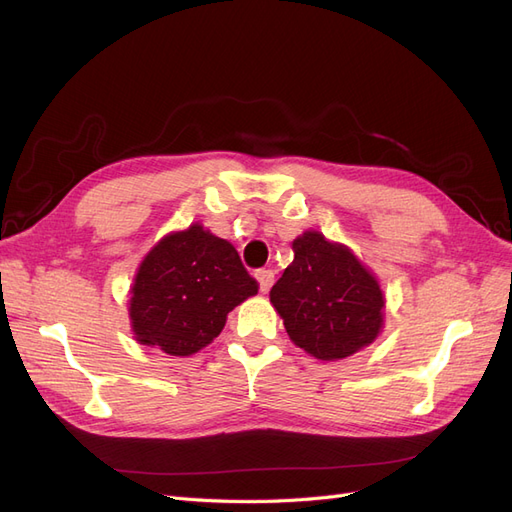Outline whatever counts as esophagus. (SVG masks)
Listing matches in <instances>:
<instances>
[{
    "label": "esophagus",
    "mask_w": 512,
    "mask_h": 512,
    "mask_svg": "<svg viewBox=\"0 0 512 512\" xmlns=\"http://www.w3.org/2000/svg\"><path fill=\"white\" fill-rule=\"evenodd\" d=\"M273 271L269 269H260L256 271V280H258V286H260V292H269L271 286H273Z\"/></svg>",
    "instance_id": "obj_1"
}]
</instances>
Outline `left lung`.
<instances>
[{
    "instance_id": "1",
    "label": "left lung",
    "mask_w": 512,
    "mask_h": 512,
    "mask_svg": "<svg viewBox=\"0 0 512 512\" xmlns=\"http://www.w3.org/2000/svg\"><path fill=\"white\" fill-rule=\"evenodd\" d=\"M292 252L269 294L292 342L320 361L346 359L374 342L384 297L359 258L316 230L294 239Z\"/></svg>"
}]
</instances>
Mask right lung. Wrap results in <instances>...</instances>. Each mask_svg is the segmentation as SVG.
I'll return each instance as SVG.
<instances>
[{
    "instance_id": "1",
    "label": "right lung",
    "mask_w": 512,
    "mask_h": 512,
    "mask_svg": "<svg viewBox=\"0 0 512 512\" xmlns=\"http://www.w3.org/2000/svg\"><path fill=\"white\" fill-rule=\"evenodd\" d=\"M130 292L136 342L190 356L222 333L228 312L254 297L258 282L235 247L192 224L153 247Z\"/></svg>"
}]
</instances>
